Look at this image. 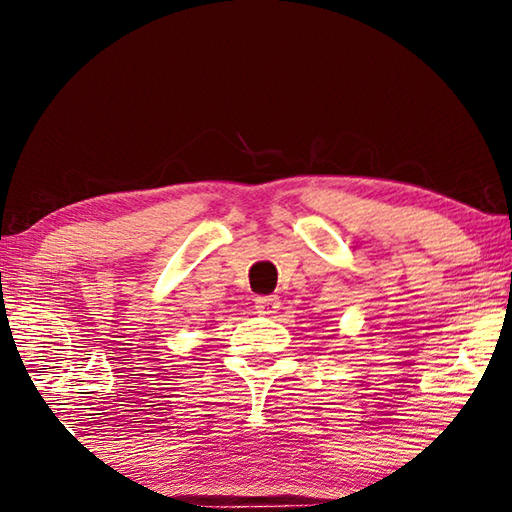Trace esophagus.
<instances>
[{"label": "esophagus", "instance_id": "1", "mask_svg": "<svg viewBox=\"0 0 512 512\" xmlns=\"http://www.w3.org/2000/svg\"><path fill=\"white\" fill-rule=\"evenodd\" d=\"M255 308L259 314H275L279 308V297L268 295V297H257L255 299Z\"/></svg>", "mask_w": 512, "mask_h": 512}]
</instances>
